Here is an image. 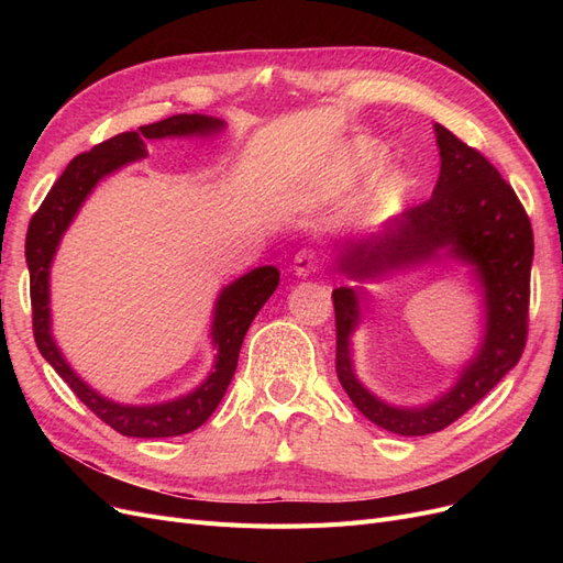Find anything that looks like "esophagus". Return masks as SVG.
Masks as SVG:
<instances>
[{"label": "esophagus", "instance_id": "esophagus-1", "mask_svg": "<svg viewBox=\"0 0 563 563\" xmlns=\"http://www.w3.org/2000/svg\"><path fill=\"white\" fill-rule=\"evenodd\" d=\"M319 267H321V261L312 249H302L296 253L294 269L298 277H310V275H314V272H319Z\"/></svg>", "mask_w": 563, "mask_h": 563}]
</instances>
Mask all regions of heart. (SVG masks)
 <instances>
[{"label":"heart","instance_id":"obj_1","mask_svg":"<svg viewBox=\"0 0 563 563\" xmlns=\"http://www.w3.org/2000/svg\"><path fill=\"white\" fill-rule=\"evenodd\" d=\"M364 155H360V162H356V166H360V164H364ZM356 166H352V168H356ZM352 174V172H350ZM397 185V178H387L385 183H383V190H389V187H395Z\"/></svg>","mask_w":563,"mask_h":563}]
</instances>
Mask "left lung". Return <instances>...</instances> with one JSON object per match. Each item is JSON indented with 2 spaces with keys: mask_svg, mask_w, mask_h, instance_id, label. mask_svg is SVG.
Returning <instances> with one entry per match:
<instances>
[{
  "mask_svg": "<svg viewBox=\"0 0 563 563\" xmlns=\"http://www.w3.org/2000/svg\"><path fill=\"white\" fill-rule=\"evenodd\" d=\"M434 133L441 172L432 197L387 220L380 232L347 244L340 269L354 279H368L441 255L470 265L484 288L486 331L479 352L437 401L418 408L389 406L354 376L350 335L360 323V296L347 286L333 291L338 380L371 422L401 437L432 434L465 416L517 366L528 335L531 220L512 185L479 150L441 124L434 126Z\"/></svg>",
  "mask_w": 563,
  "mask_h": 563,
  "instance_id": "8db88e82",
  "label": "left lung"
}]
</instances>
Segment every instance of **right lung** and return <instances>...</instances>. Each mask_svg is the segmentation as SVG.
<instances>
[{
  "label": "right lung",
  "mask_w": 563,
  "mask_h": 563,
  "mask_svg": "<svg viewBox=\"0 0 563 563\" xmlns=\"http://www.w3.org/2000/svg\"><path fill=\"white\" fill-rule=\"evenodd\" d=\"M220 119L207 114H174L162 122L141 126L139 131L119 133L110 141L93 145L89 152L77 155L63 176L51 187L37 213L32 216L25 236V261L30 269V300H32V331L44 360L56 368L58 376L70 385L79 401L93 411L112 430L124 437H178L197 430L209 420L236 371V360L244 335L258 310L279 286V269L275 265L255 267L249 275L225 286L216 300L213 312V345L218 347L216 366L195 391L174 401L126 406L100 397L96 389L84 383L63 360L58 345L51 335L48 310V269L60 244L63 232L70 228L84 199L98 185L100 178L114 174L117 168L133 159L147 157V141L168 139V135H209L223 129Z\"/></svg>",
  "instance_id": "right-lung-1"
}]
</instances>
